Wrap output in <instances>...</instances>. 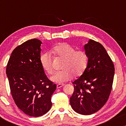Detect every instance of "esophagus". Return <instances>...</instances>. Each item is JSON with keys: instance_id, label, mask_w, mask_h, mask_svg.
Instances as JSON below:
<instances>
[{"instance_id": "1", "label": "esophagus", "mask_w": 126, "mask_h": 126, "mask_svg": "<svg viewBox=\"0 0 126 126\" xmlns=\"http://www.w3.org/2000/svg\"><path fill=\"white\" fill-rule=\"evenodd\" d=\"M63 85H64L63 84H58L57 85V88H60L63 87Z\"/></svg>"}]
</instances>
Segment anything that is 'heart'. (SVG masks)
I'll list each match as a JSON object with an SVG mask.
<instances>
[{
    "label": "heart",
    "mask_w": 126,
    "mask_h": 126,
    "mask_svg": "<svg viewBox=\"0 0 126 126\" xmlns=\"http://www.w3.org/2000/svg\"><path fill=\"white\" fill-rule=\"evenodd\" d=\"M51 53L64 60L63 70L56 72L50 80L56 83L68 81L73 77L82 75L87 67L88 57L83 50H76L75 48L66 43L55 46ZM41 66L45 72L50 75L53 73V59L49 53H42L39 57Z\"/></svg>",
    "instance_id": "obj_1"
}]
</instances>
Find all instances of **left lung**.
<instances>
[{
  "label": "left lung",
  "mask_w": 126,
  "mask_h": 126,
  "mask_svg": "<svg viewBox=\"0 0 126 126\" xmlns=\"http://www.w3.org/2000/svg\"><path fill=\"white\" fill-rule=\"evenodd\" d=\"M87 55V68L75 81L70 98L72 108L77 113H95L108 100L112 89L115 68L106 50L100 43L89 39L84 46Z\"/></svg>",
  "instance_id": "1"
}]
</instances>
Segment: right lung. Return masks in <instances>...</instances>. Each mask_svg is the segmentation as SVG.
<instances>
[{"label": "right lung", "mask_w": 126, "mask_h": 126, "mask_svg": "<svg viewBox=\"0 0 126 126\" xmlns=\"http://www.w3.org/2000/svg\"><path fill=\"white\" fill-rule=\"evenodd\" d=\"M41 44L35 38L18 46L12 52L6 68L15 104L26 114L34 117L42 116L50 110L51 97L56 89L41 65Z\"/></svg>", "instance_id": "obj_1"}]
</instances>
